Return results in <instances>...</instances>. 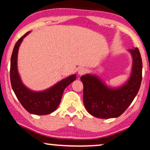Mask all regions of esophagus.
I'll return each instance as SVG.
<instances>
[{
    "instance_id": "obj_1",
    "label": "esophagus",
    "mask_w": 150,
    "mask_h": 150,
    "mask_svg": "<svg viewBox=\"0 0 150 150\" xmlns=\"http://www.w3.org/2000/svg\"><path fill=\"white\" fill-rule=\"evenodd\" d=\"M87 72V69L85 68V67H81L78 69V74L80 75H83L85 73H86Z\"/></svg>"
}]
</instances>
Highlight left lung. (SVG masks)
<instances>
[{
    "mask_svg": "<svg viewBox=\"0 0 150 150\" xmlns=\"http://www.w3.org/2000/svg\"><path fill=\"white\" fill-rule=\"evenodd\" d=\"M132 67L129 80L122 86L109 88L98 76L87 74L83 83V103L90 115L98 118L117 117L127 109L139 91L142 82V62L139 49H129Z\"/></svg>",
    "mask_w": 150,
    "mask_h": 150,
    "instance_id": "8db88e82",
    "label": "left lung"
}]
</instances>
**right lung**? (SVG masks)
<instances>
[{"mask_svg":"<svg viewBox=\"0 0 150 150\" xmlns=\"http://www.w3.org/2000/svg\"><path fill=\"white\" fill-rule=\"evenodd\" d=\"M29 33L30 31L22 36L14 46L11 55L10 70L11 86L18 100L28 112L38 115H48L57 109L60 103L64 90L75 80L76 75H70L43 91H32L26 88L21 81L18 72L17 58L20 45Z\"/></svg>","mask_w":150,"mask_h":150,"instance_id":"1","label":"right lung"}]
</instances>
